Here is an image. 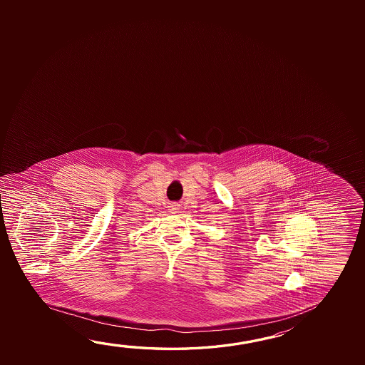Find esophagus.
<instances>
[{"label":"esophagus","mask_w":365,"mask_h":365,"mask_svg":"<svg viewBox=\"0 0 365 365\" xmlns=\"http://www.w3.org/2000/svg\"><path fill=\"white\" fill-rule=\"evenodd\" d=\"M169 207H170L169 210H170L172 212H177V210L180 209V205H178V203H172Z\"/></svg>","instance_id":"1"}]
</instances>
